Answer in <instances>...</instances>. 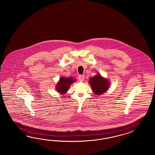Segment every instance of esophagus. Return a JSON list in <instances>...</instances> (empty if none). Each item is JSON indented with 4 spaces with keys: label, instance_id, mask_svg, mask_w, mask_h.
<instances>
[{
    "label": "esophagus",
    "instance_id": "esophagus-1",
    "mask_svg": "<svg viewBox=\"0 0 155 155\" xmlns=\"http://www.w3.org/2000/svg\"><path fill=\"white\" fill-rule=\"evenodd\" d=\"M84 75H80L78 77V80L81 82H82L84 80Z\"/></svg>",
    "mask_w": 155,
    "mask_h": 155
}]
</instances>
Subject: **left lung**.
<instances>
[{"label": "left lung", "instance_id": "8db88e82", "mask_svg": "<svg viewBox=\"0 0 155 155\" xmlns=\"http://www.w3.org/2000/svg\"><path fill=\"white\" fill-rule=\"evenodd\" d=\"M89 83L93 92L96 95L103 94L109 87V82L107 80L102 77L99 74L90 78Z\"/></svg>", "mask_w": 155, "mask_h": 155}]
</instances>
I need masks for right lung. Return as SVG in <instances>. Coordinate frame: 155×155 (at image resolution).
I'll list each match as a JSON object with an SVG mask.
<instances>
[{
    "label": "right lung",
    "mask_w": 155,
    "mask_h": 155,
    "mask_svg": "<svg viewBox=\"0 0 155 155\" xmlns=\"http://www.w3.org/2000/svg\"><path fill=\"white\" fill-rule=\"evenodd\" d=\"M75 80L72 77H61L58 84H57L56 89L57 91L61 94L65 93L68 90V88L69 87L70 85Z\"/></svg>",
    "instance_id": "1"
}]
</instances>
